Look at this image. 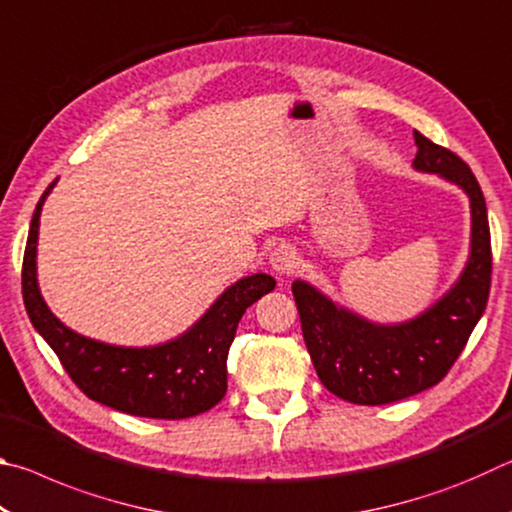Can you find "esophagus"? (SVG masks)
Here are the masks:
<instances>
[{
  "mask_svg": "<svg viewBox=\"0 0 512 512\" xmlns=\"http://www.w3.org/2000/svg\"><path fill=\"white\" fill-rule=\"evenodd\" d=\"M300 264V257L296 253V248H291L289 244H280L273 248L271 253V266L275 273H293Z\"/></svg>",
  "mask_w": 512,
  "mask_h": 512,
  "instance_id": "obj_1",
  "label": "esophagus"
}]
</instances>
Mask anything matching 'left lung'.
<instances>
[{"label":"left lung","instance_id":"1","mask_svg":"<svg viewBox=\"0 0 512 512\" xmlns=\"http://www.w3.org/2000/svg\"><path fill=\"white\" fill-rule=\"evenodd\" d=\"M413 137L418 144L413 167L440 173L470 196L472 250L452 291L409 323L372 325L336 307L307 282L291 284L302 336L320 381L329 393L352 404H391L436 386L463 352L488 305L492 248L481 187L456 153L418 131Z\"/></svg>","mask_w":512,"mask_h":512}]
</instances>
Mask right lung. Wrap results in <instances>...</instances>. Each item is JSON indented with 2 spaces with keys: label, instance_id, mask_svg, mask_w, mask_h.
<instances>
[{
  "label": "right lung",
  "instance_id": "add662e5",
  "mask_svg": "<svg viewBox=\"0 0 512 512\" xmlns=\"http://www.w3.org/2000/svg\"><path fill=\"white\" fill-rule=\"evenodd\" d=\"M56 183V180H54ZM33 212L22 262V298L33 327L42 334L67 375L90 400L128 415L183 420L210 411L228 391V350L244 311L275 289L266 273L244 277L214 302L180 339L155 348H117L72 332L47 309L36 280L40 210Z\"/></svg>",
  "mask_w": 512,
  "mask_h": 512
}]
</instances>
